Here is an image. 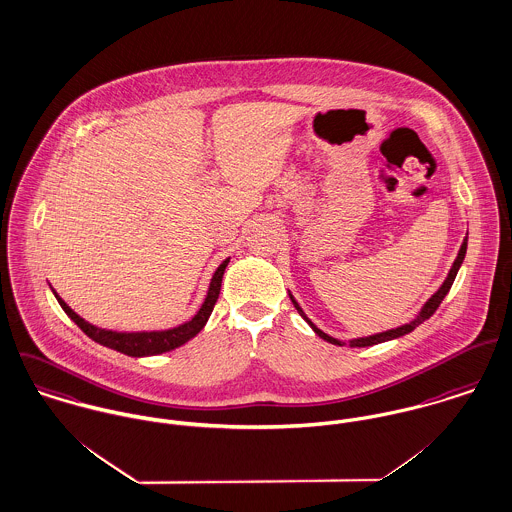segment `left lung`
Here are the masks:
<instances>
[{
  "mask_svg": "<svg viewBox=\"0 0 512 512\" xmlns=\"http://www.w3.org/2000/svg\"><path fill=\"white\" fill-rule=\"evenodd\" d=\"M465 250H467V238L464 240V244H462V248H460V252H458V258H456V262H454V266H452V270H450V274H448V278L444 279V283H442V287L426 301V305L422 307V311H420L419 315H417V319H413L409 325L399 326V328H393V330H387V332H379V334H373V336H366V338H356V340H350V346L352 348H364V346H373V344H379V342H387V340H393V338H399V336H405V334H409L411 330H415L417 326L422 325L426 319H430L434 313H436V309L440 307V303L444 301V297L448 295V291H450V287H452V283H454V279L458 276V270H460V266H462V262H464L465 258ZM291 303L295 305V309H297V313L309 323V326L323 338L326 342H330V344H338V346H342V344H346V342H340V340H336V338H332V336H328L326 332H323L321 328H317V326L313 325L309 319H307V315L303 313V309L297 305V301L291 297Z\"/></svg>",
  "mask_w": 512,
  "mask_h": 512,
  "instance_id": "obj_1",
  "label": "left lung"
}]
</instances>
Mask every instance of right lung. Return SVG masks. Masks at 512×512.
I'll use <instances>...</instances> for the list:
<instances>
[{
    "instance_id": "add662e5",
    "label": "right lung",
    "mask_w": 512,
    "mask_h": 512,
    "mask_svg": "<svg viewBox=\"0 0 512 512\" xmlns=\"http://www.w3.org/2000/svg\"><path fill=\"white\" fill-rule=\"evenodd\" d=\"M227 264H229V258L213 274L209 291H207V297H205L201 309L197 311V315L191 321H187L186 325L176 326V328H170V330H162V332H113V330L97 328V326L86 323L84 319H80L56 293L54 295H56L60 307L64 309V313L95 342H99V344H103V346H107L111 350H117L121 354L135 356V358H140V356H156V354L170 352V350L186 344L187 340H191L205 326L207 319L213 313V307H215L217 299H219L221 281H223V274H225Z\"/></svg>"
}]
</instances>
